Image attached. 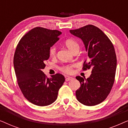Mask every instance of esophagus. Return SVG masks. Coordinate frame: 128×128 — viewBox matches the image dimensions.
Listing matches in <instances>:
<instances>
[{
  "mask_svg": "<svg viewBox=\"0 0 128 128\" xmlns=\"http://www.w3.org/2000/svg\"><path fill=\"white\" fill-rule=\"evenodd\" d=\"M73 79L72 78H70V77H68V78H66V82H68V81H70V80H72Z\"/></svg>",
  "mask_w": 128,
  "mask_h": 128,
  "instance_id": "1",
  "label": "esophagus"
}]
</instances>
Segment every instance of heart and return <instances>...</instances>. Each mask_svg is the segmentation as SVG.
Listing matches in <instances>:
<instances>
[{"instance_id":"1","label":"heart","mask_w":128,"mask_h":128,"mask_svg":"<svg viewBox=\"0 0 128 128\" xmlns=\"http://www.w3.org/2000/svg\"><path fill=\"white\" fill-rule=\"evenodd\" d=\"M64 45L68 48V50L72 52L73 53L74 51L78 50L80 48L79 44L76 40L73 38L66 40L64 41ZM49 54L51 58H54L56 54V48L55 46H52L50 48L49 50ZM74 67V64H68L65 65L60 68V70L62 72L67 73V74H71L73 72V68Z\"/></svg>"}]
</instances>
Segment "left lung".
<instances>
[{"mask_svg": "<svg viewBox=\"0 0 128 128\" xmlns=\"http://www.w3.org/2000/svg\"><path fill=\"white\" fill-rule=\"evenodd\" d=\"M70 32L81 38L85 45L88 60L84 62L83 70H92L87 79L81 76L76 78L81 84L76 92L77 99L87 106L100 104L108 97L115 81L116 56L114 47L108 36L93 25Z\"/></svg>", "mask_w": 128, "mask_h": 128, "instance_id": "obj_1", "label": "left lung"}]
</instances>
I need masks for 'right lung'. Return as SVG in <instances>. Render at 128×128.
I'll use <instances>...</instances> for the list:
<instances>
[{
  "label": "right lung",
  "instance_id": "right-lung-1",
  "mask_svg": "<svg viewBox=\"0 0 128 128\" xmlns=\"http://www.w3.org/2000/svg\"><path fill=\"white\" fill-rule=\"evenodd\" d=\"M61 34L56 30L36 27L21 38L16 47L13 64L17 83L26 98L36 106L53 103L65 81L60 73L47 78L42 71L50 58V48Z\"/></svg>",
  "mask_w": 128,
  "mask_h": 128
}]
</instances>
